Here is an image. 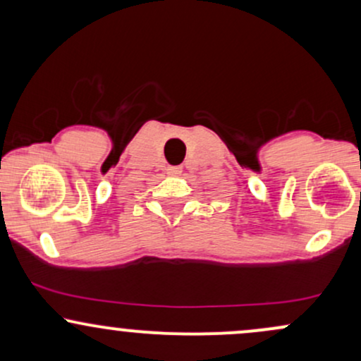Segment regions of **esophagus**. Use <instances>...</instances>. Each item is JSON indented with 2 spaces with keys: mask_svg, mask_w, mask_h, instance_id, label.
Here are the masks:
<instances>
[{
  "mask_svg": "<svg viewBox=\"0 0 361 361\" xmlns=\"http://www.w3.org/2000/svg\"><path fill=\"white\" fill-rule=\"evenodd\" d=\"M168 173H169V175H180L181 168L180 166H171L168 169Z\"/></svg>",
  "mask_w": 361,
  "mask_h": 361,
  "instance_id": "1",
  "label": "esophagus"
}]
</instances>
